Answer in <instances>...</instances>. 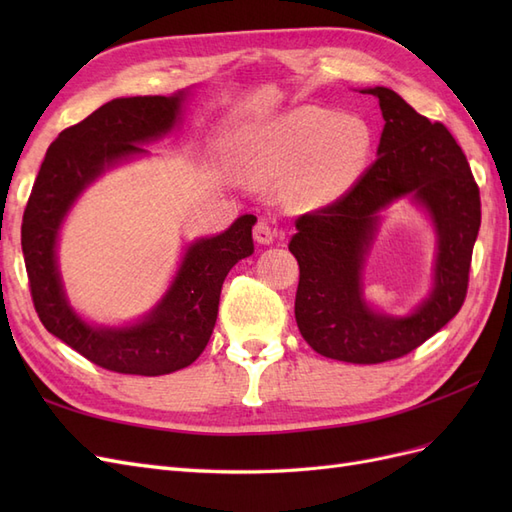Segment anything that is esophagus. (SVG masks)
Masks as SVG:
<instances>
[{
  "label": "esophagus",
  "mask_w": 512,
  "mask_h": 512,
  "mask_svg": "<svg viewBox=\"0 0 512 512\" xmlns=\"http://www.w3.org/2000/svg\"><path fill=\"white\" fill-rule=\"evenodd\" d=\"M275 237H277V232H275V228H273L269 222L260 220V222L254 226V239H256L260 245H271V243L275 241Z\"/></svg>",
  "instance_id": "obj_1"
}]
</instances>
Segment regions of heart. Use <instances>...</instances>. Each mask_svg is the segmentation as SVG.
I'll list each match as a JSON object with an SVG mask.
<instances>
[{
    "instance_id": "b5f03b06",
    "label": "heart",
    "mask_w": 512,
    "mask_h": 512,
    "mask_svg": "<svg viewBox=\"0 0 512 512\" xmlns=\"http://www.w3.org/2000/svg\"><path fill=\"white\" fill-rule=\"evenodd\" d=\"M371 128L359 115L301 106L237 147L239 177L252 185L286 181L292 209H318L359 181L371 156Z\"/></svg>"
}]
</instances>
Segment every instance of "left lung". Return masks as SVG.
Here are the masks:
<instances>
[{
    "label": "left lung",
    "instance_id": "1",
    "mask_svg": "<svg viewBox=\"0 0 512 512\" xmlns=\"http://www.w3.org/2000/svg\"><path fill=\"white\" fill-rule=\"evenodd\" d=\"M384 117L378 160L335 203L297 220L288 250L299 262L294 318L318 354L346 363H384L412 352L455 318L468 292L480 194L470 164L442 123H431L389 87H369ZM399 197L423 206L437 230L428 297L408 317H389L364 299L362 269L379 213Z\"/></svg>",
    "mask_w": 512,
    "mask_h": 512
}]
</instances>
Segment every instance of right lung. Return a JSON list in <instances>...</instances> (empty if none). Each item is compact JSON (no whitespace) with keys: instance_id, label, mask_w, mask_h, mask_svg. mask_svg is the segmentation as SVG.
<instances>
[{"instance_id":"add662e5","label":"right lung","mask_w":512,"mask_h":512,"mask_svg":"<svg viewBox=\"0 0 512 512\" xmlns=\"http://www.w3.org/2000/svg\"><path fill=\"white\" fill-rule=\"evenodd\" d=\"M185 98L188 91L117 98L66 128L46 151L23 213L25 269L44 329L87 361L117 374L164 376L192 365L213 333L228 271L254 254V215H241L220 235L190 243L164 297L126 327L91 324L66 297L57 265L66 215L106 170L147 156L145 143L173 132Z\"/></svg>"}]
</instances>
